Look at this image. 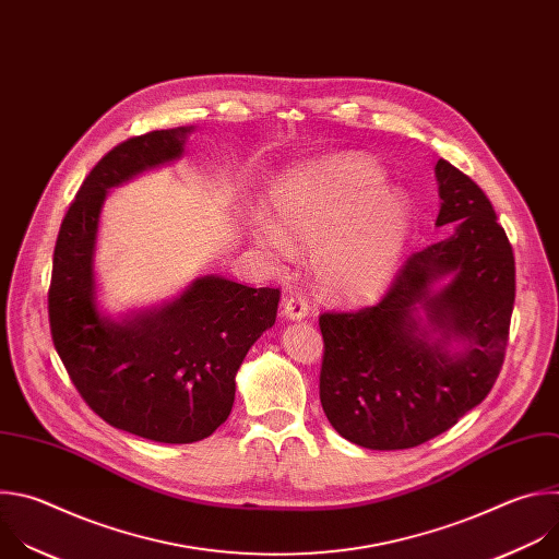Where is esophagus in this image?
I'll list each match as a JSON object with an SVG mask.
<instances>
[{
  "mask_svg": "<svg viewBox=\"0 0 559 559\" xmlns=\"http://www.w3.org/2000/svg\"><path fill=\"white\" fill-rule=\"evenodd\" d=\"M308 304L304 301L301 295H290L282 301V314L284 319H290V321H299V319H306L308 317Z\"/></svg>",
  "mask_w": 559,
  "mask_h": 559,
  "instance_id": "34e87169",
  "label": "esophagus"
}]
</instances>
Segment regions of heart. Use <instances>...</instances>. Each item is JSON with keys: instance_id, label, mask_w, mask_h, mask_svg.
<instances>
[{"instance_id": "heart-1", "label": "heart", "mask_w": 559, "mask_h": 559, "mask_svg": "<svg viewBox=\"0 0 559 559\" xmlns=\"http://www.w3.org/2000/svg\"><path fill=\"white\" fill-rule=\"evenodd\" d=\"M379 165L330 156L282 176L269 193L271 219L253 225L273 264L310 247L317 288L337 301H370L392 282L407 247L412 204Z\"/></svg>"}]
</instances>
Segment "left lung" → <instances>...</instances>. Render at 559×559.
Listing matches in <instances>:
<instances>
[{
	"label": "left lung",
	"instance_id": "8db88e82",
	"mask_svg": "<svg viewBox=\"0 0 559 559\" xmlns=\"http://www.w3.org/2000/svg\"><path fill=\"white\" fill-rule=\"evenodd\" d=\"M448 238L414 253L390 293L323 312L321 407L366 450H409L448 431L491 392L507 350L515 260L485 191L436 163Z\"/></svg>",
	"mask_w": 559,
	"mask_h": 559
}]
</instances>
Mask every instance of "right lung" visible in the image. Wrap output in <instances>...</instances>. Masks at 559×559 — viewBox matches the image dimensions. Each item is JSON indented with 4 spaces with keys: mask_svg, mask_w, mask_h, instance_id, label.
<instances>
[{
    "mask_svg": "<svg viewBox=\"0 0 559 559\" xmlns=\"http://www.w3.org/2000/svg\"><path fill=\"white\" fill-rule=\"evenodd\" d=\"M191 132L128 139L96 163L61 222L48 293L55 348L85 403L111 427L171 444L202 440L229 418L236 374L280 304L277 288L202 275L150 308L119 317L100 308L94 255L109 189L182 158Z\"/></svg>",
    "mask_w": 559,
    "mask_h": 559,
    "instance_id": "add662e5",
    "label": "right lung"
}]
</instances>
